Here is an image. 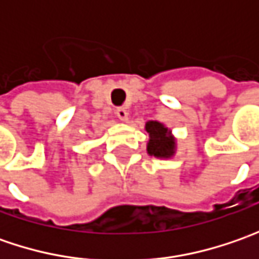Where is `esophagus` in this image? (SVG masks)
I'll return each instance as SVG.
<instances>
[{"instance_id":"obj_1","label":"esophagus","mask_w":259,"mask_h":259,"mask_svg":"<svg viewBox=\"0 0 259 259\" xmlns=\"http://www.w3.org/2000/svg\"><path fill=\"white\" fill-rule=\"evenodd\" d=\"M115 114H116V116H118L121 121H126V119H128V112H126L125 108H116Z\"/></svg>"}]
</instances>
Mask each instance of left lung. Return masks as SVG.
Here are the masks:
<instances>
[{
  "label": "left lung",
  "mask_w": 259,
  "mask_h": 259,
  "mask_svg": "<svg viewBox=\"0 0 259 259\" xmlns=\"http://www.w3.org/2000/svg\"><path fill=\"white\" fill-rule=\"evenodd\" d=\"M145 131L150 134V140L147 144L148 154L160 158H170L174 154L176 141L164 125L157 121H148L145 124Z\"/></svg>",
  "instance_id": "8db88e82"
}]
</instances>
